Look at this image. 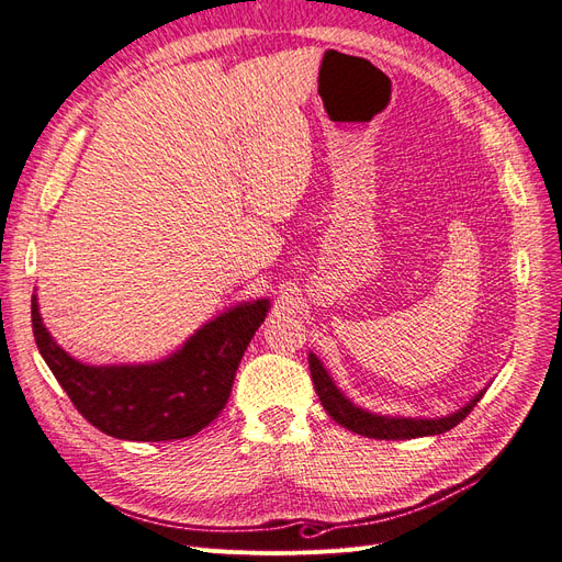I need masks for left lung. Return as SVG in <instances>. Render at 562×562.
Segmentation results:
<instances>
[{
    "mask_svg": "<svg viewBox=\"0 0 562 562\" xmlns=\"http://www.w3.org/2000/svg\"><path fill=\"white\" fill-rule=\"evenodd\" d=\"M310 370H312V380H314L318 401L323 407H326V413L337 424H342L345 429L368 436V438H378V440H403V438H419V436H434V434L450 431L473 411V405L483 398V391H481V394L475 396L469 405H464L462 411L450 415V417H440V419L380 417V415H370V413L361 411V407L351 405L342 394H339V389L333 384L328 372L323 370L321 361L314 353H310Z\"/></svg>",
    "mask_w": 562,
    "mask_h": 562,
    "instance_id": "1",
    "label": "left lung"
}]
</instances>
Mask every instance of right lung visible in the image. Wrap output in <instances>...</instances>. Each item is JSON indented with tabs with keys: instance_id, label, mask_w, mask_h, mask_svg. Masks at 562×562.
Masks as SVG:
<instances>
[{
	"instance_id": "right-lung-1",
	"label": "right lung",
	"mask_w": 562,
	"mask_h": 562,
	"mask_svg": "<svg viewBox=\"0 0 562 562\" xmlns=\"http://www.w3.org/2000/svg\"><path fill=\"white\" fill-rule=\"evenodd\" d=\"M269 310L267 300L241 304L206 323L171 359L151 366L91 368L65 353L32 295V333L42 359L81 417L122 440H176L199 434L220 415L236 368Z\"/></svg>"
}]
</instances>
